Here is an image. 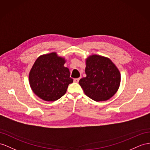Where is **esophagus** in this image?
<instances>
[{
	"mask_svg": "<svg viewBox=\"0 0 150 150\" xmlns=\"http://www.w3.org/2000/svg\"><path fill=\"white\" fill-rule=\"evenodd\" d=\"M79 80H80V78H76V79H74V82H76V83H78V82H79Z\"/></svg>",
	"mask_w": 150,
	"mask_h": 150,
	"instance_id": "esophagus-1",
	"label": "esophagus"
}]
</instances>
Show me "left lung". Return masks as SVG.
<instances>
[{
    "label": "left lung",
    "mask_w": 150,
    "mask_h": 150,
    "mask_svg": "<svg viewBox=\"0 0 150 150\" xmlns=\"http://www.w3.org/2000/svg\"><path fill=\"white\" fill-rule=\"evenodd\" d=\"M87 76L79 80L86 96L96 101H106L117 93L120 73L108 57L92 55L86 59Z\"/></svg>",
    "instance_id": "left-lung-1"
}]
</instances>
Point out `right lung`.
Instances as JSON below:
<instances>
[{"label": "right lung", "mask_w": 150, "mask_h": 150, "mask_svg": "<svg viewBox=\"0 0 150 150\" xmlns=\"http://www.w3.org/2000/svg\"><path fill=\"white\" fill-rule=\"evenodd\" d=\"M65 59L52 52L39 56L29 74L33 92L46 101H54L66 93L73 82L69 69L64 67Z\"/></svg>", "instance_id": "1"}]
</instances>
